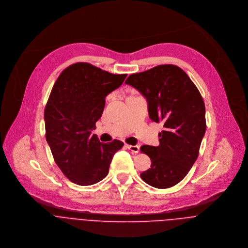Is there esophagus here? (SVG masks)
Segmentation results:
<instances>
[{
  "mask_svg": "<svg viewBox=\"0 0 248 248\" xmlns=\"http://www.w3.org/2000/svg\"><path fill=\"white\" fill-rule=\"evenodd\" d=\"M126 147L131 150L134 153H139L140 151V146L139 145H130V144H126Z\"/></svg>",
  "mask_w": 248,
  "mask_h": 248,
  "instance_id": "1",
  "label": "esophagus"
}]
</instances>
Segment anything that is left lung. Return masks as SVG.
Masks as SVG:
<instances>
[{
    "instance_id": "1",
    "label": "left lung",
    "mask_w": 248,
    "mask_h": 248,
    "mask_svg": "<svg viewBox=\"0 0 248 248\" xmlns=\"http://www.w3.org/2000/svg\"><path fill=\"white\" fill-rule=\"evenodd\" d=\"M147 101L152 121L163 122L158 146L142 145L151 168L140 173L152 187L165 189L180 182L198 158L205 133L203 100L186 73L174 65H160L133 74L125 81Z\"/></svg>"
}]
</instances>
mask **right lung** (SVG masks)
Wrapping results in <instances>:
<instances>
[{
	"instance_id": "add662e5",
	"label": "right lung",
	"mask_w": 248,
	"mask_h": 248,
	"mask_svg": "<svg viewBox=\"0 0 248 248\" xmlns=\"http://www.w3.org/2000/svg\"><path fill=\"white\" fill-rule=\"evenodd\" d=\"M127 75H113L89 63H76L57 78L45 108L46 138L54 161L72 182L87 186L104 179L113 155L124 143H102L91 131L104 111L106 97Z\"/></svg>"
}]
</instances>
